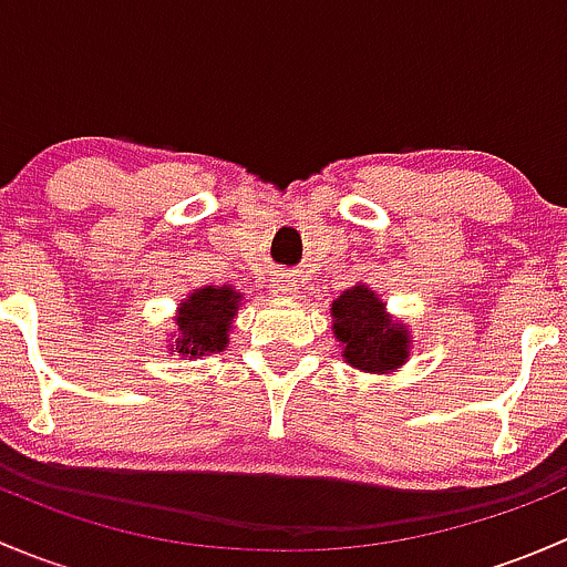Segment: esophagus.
<instances>
[{"instance_id":"obj_1","label":"esophagus","mask_w":567,"mask_h":567,"mask_svg":"<svg viewBox=\"0 0 567 567\" xmlns=\"http://www.w3.org/2000/svg\"><path fill=\"white\" fill-rule=\"evenodd\" d=\"M274 290H277V293H282V296H296V279L279 274V277L274 279Z\"/></svg>"}]
</instances>
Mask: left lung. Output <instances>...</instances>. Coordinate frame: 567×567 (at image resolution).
I'll return each instance as SVG.
<instances>
[{"label":"left lung","mask_w":567,"mask_h":567,"mask_svg":"<svg viewBox=\"0 0 567 567\" xmlns=\"http://www.w3.org/2000/svg\"><path fill=\"white\" fill-rule=\"evenodd\" d=\"M331 329L342 342V359L364 373H394L409 359L411 334L386 316V307L368 285L342 290L331 305Z\"/></svg>","instance_id":"8db88e82"}]
</instances>
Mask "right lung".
Segmentation results:
<instances>
[{
    "label": "right lung",
    "instance_id": "right-lung-1",
    "mask_svg": "<svg viewBox=\"0 0 567 567\" xmlns=\"http://www.w3.org/2000/svg\"><path fill=\"white\" fill-rule=\"evenodd\" d=\"M238 305L241 293H236L230 285H205L188 293L177 307V334L169 351L192 359L225 351Z\"/></svg>",
    "mask_w": 567,
    "mask_h": 567
}]
</instances>
